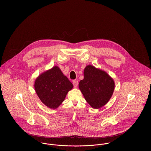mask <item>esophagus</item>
I'll return each mask as SVG.
<instances>
[{
    "label": "esophagus",
    "mask_w": 151,
    "mask_h": 151,
    "mask_svg": "<svg viewBox=\"0 0 151 151\" xmlns=\"http://www.w3.org/2000/svg\"><path fill=\"white\" fill-rule=\"evenodd\" d=\"M73 86H74L75 88L77 87V86H78V81L74 80V81H73Z\"/></svg>",
    "instance_id": "esophagus-1"
}]
</instances>
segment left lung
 <instances>
[{"mask_svg":"<svg viewBox=\"0 0 151 151\" xmlns=\"http://www.w3.org/2000/svg\"><path fill=\"white\" fill-rule=\"evenodd\" d=\"M84 77L80 81L79 88L86 102L94 109L104 106L113 93V80L105 71L91 65L85 68Z\"/></svg>","mask_w":151,"mask_h":151,"instance_id":"obj_1","label":"left lung"}]
</instances>
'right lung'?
<instances>
[{
    "instance_id": "right-lung-1",
    "label": "right lung",
    "mask_w": 151,
    "mask_h": 151,
    "mask_svg": "<svg viewBox=\"0 0 151 151\" xmlns=\"http://www.w3.org/2000/svg\"><path fill=\"white\" fill-rule=\"evenodd\" d=\"M34 87L43 104L48 108L56 109L64 101L73 86L60 69L55 66L37 78Z\"/></svg>"
}]
</instances>
